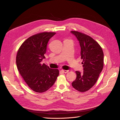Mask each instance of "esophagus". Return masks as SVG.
Returning a JSON list of instances; mask_svg holds the SVG:
<instances>
[{
	"label": "esophagus",
	"instance_id": "34e87169",
	"mask_svg": "<svg viewBox=\"0 0 120 120\" xmlns=\"http://www.w3.org/2000/svg\"><path fill=\"white\" fill-rule=\"evenodd\" d=\"M61 71H62L63 72H64V73H67V72H68V70H61Z\"/></svg>",
	"mask_w": 120,
	"mask_h": 120
}]
</instances>
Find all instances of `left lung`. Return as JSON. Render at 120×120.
<instances>
[{
	"instance_id": "obj_1",
	"label": "left lung",
	"mask_w": 120,
	"mask_h": 120,
	"mask_svg": "<svg viewBox=\"0 0 120 120\" xmlns=\"http://www.w3.org/2000/svg\"><path fill=\"white\" fill-rule=\"evenodd\" d=\"M71 33L77 38L81 47L83 71H76L77 78L72 86L81 92H86L95 84L104 67V53L96 41L90 36L76 31Z\"/></svg>"
}]
</instances>
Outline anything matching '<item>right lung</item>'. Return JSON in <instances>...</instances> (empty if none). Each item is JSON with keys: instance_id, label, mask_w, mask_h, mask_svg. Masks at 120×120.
I'll return each mask as SVG.
<instances>
[{"instance_id": "right-lung-1", "label": "right lung", "mask_w": 120, "mask_h": 120, "mask_svg": "<svg viewBox=\"0 0 120 120\" xmlns=\"http://www.w3.org/2000/svg\"><path fill=\"white\" fill-rule=\"evenodd\" d=\"M55 32H42L25 41L18 50L16 66L20 75L34 91L43 93L52 87L59 75L41 61L45 58L47 44Z\"/></svg>"}]
</instances>
